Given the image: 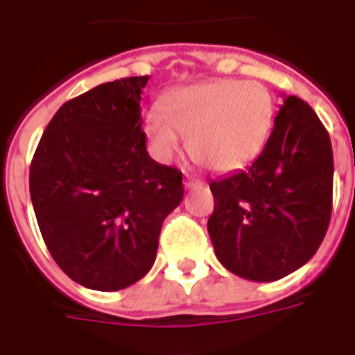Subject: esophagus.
I'll return each mask as SVG.
<instances>
[{
    "mask_svg": "<svg viewBox=\"0 0 355 355\" xmlns=\"http://www.w3.org/2000/svg\"><path fill=\"white\" fill-rule=\"evenodd\" d=\"M184 186H186V188L188 189H191V188H196V186H201V180H199V178H193V177H186V180H184Z\"/></svg>",
    "mask_w": 355,
    "mask_h": 355,
    "instance_id": "1",
    "label": "esophagus"
}]
</instances>
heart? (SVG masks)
Returning a JSON list of instances; mask_svg holds the SVG:
<instances>
[{
    "label": "heart",
    "instance_id": "obj_1",
    "mask_svg": "<svg viewBox=\"0 0 355 355\" xmlns=\"http://www.w3.org/2000/svg\"><path fill=\"white\" fill-rule=\"evenodd\" d=\"M275 117V102L261 81L212 80L167 94L150 107L143 126L154 154L171 162L182 137L197 164L216 173L242 169L262 153Z\"/></svg>",
    "mask_w": 355,
    "mask_h": 355
}]
</instances>
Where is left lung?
<instances>
[{"instance_id": "obj_1", "label": "left lung", "mask_w": 355, "mask_h": 355, "mask_svg": "<svg viewBox=\"0 0 355 355\" xmlns=\"http://www.w3.org/2000/svg\"><path fill=\"white\" fill-rule=\"evenodd\" d=\"M208 234L218 261L243 279L277 281L320 248L331 218L328 130L297 96H285L274 130L245 171L212 180Z\"/></svg>"}]
</instances>
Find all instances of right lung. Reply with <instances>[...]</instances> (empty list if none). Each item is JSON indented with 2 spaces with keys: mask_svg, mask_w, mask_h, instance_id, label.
I'll return each instance as SVG.
<instances>
[{
  "mask_svg": "<svg viewBox=\"0 0 355 355\" xmlns=\"http://www.w3.org/2000/svg\"><path fill=\"white\" fill-rule=\"evenodd\" d=\"M147 81H107L64 102L29 169L46 248L93 291H121L147 274L162 223L184 197L182 173L147 153L139 105Z\"/></svg>",
  "mask_w": 355,
  "mask_h": 355,
  "instance_id": "obj_1",
  "label": "right lung"
}]
</instances>
